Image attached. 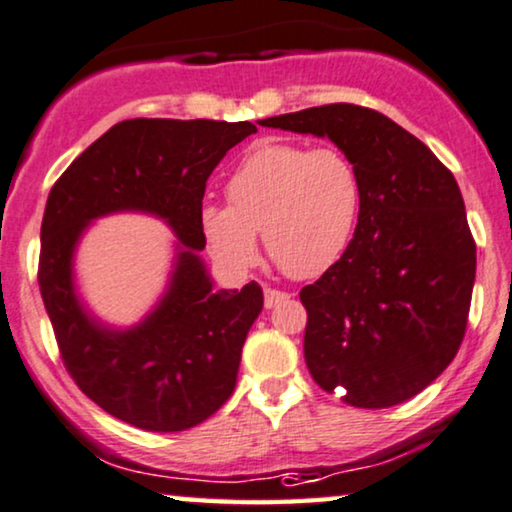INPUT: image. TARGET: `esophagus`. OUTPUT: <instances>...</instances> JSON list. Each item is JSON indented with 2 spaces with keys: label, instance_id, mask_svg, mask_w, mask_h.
<instances>
[{
  "label": "esophagus",
  "instance_id": "1",
  "mask_svg": "<svg viewBox=\"0 0 512 512\" xmlns=\"http://www.w3.org/2000/svg\"><path fill=\"white\" fill-rule=\"evenodd\" d=\"M288 297H290L288 292L276 290V288H267V290H264V306H267V309H274V306L283 304Z\"/></svg>",
  "mask_w": 512,
  "mask_h": 512
}]
</instances>
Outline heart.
I'll return each instance as SVG.
<instances>
[{
	"mask_svg": "<svg viewBox=\"0 0 512 512\" xmlns=\"http://www.w3.org/2000/svg\"><path fill=\"white\" fill-rule=\"evenodd\" d=\"M227 203L199 213L210 255L229 271L260 260L257 231L269 257L292 278L325 274L342 260L358 227L363 182L339 147L262 142L227 180Z\"/></svg>",
	"mask_w": 512,
	"mask_h": 512,
	"instance_id": "b5f03b06",
	"label": "heart"
}]
</instances>
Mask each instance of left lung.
Returning <instances> with one entry per match:
<instances>
[{"instance_id":"1","label":"left lung","mask_w":512,"mask_h":512,"mask_svg":"<svg viewBox=\"0 0 512 512\" xmlns=\"http://www.w3.org/2000/svg\"><path fill=\"white\" fill-rule=\"evenodd\" d=\"M260 126L330 138L363 182L349 248L299 292L313 381L353 407L405 403L440 377L466 335L475 241L454 175L403 126L349 102Z\"/></svg>"}]
</instances>
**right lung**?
I'll use <instances>...</instances> for the list:
<instances>
[{
    "instance_id": "right-lung-1",
    "label": "right lung",
    "mask_w": 512,
    "mask_h": 512,
    "mask_svg": "<svg viewBox=\"0 0 512 512\" xmlns=\"http://www.w3.org/2000/svg\"><path fill=\"white\" fill-rule=\"evenodd\" d=\"M252 133L250 121H121L70 163L46 201L39 290L60 356L95 405L142 431H187L234 393L264 295L255 281L213 290L199 255L206 248L199 213L210 173ZM124 209L166 219L178 255L160 304L138 326L119 331L80 304L71 260L88 223Z\"/></svg>"
}]
</instances>
